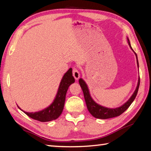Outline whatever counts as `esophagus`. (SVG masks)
I'll use <instances>...</instances> for the list:
<instances>
[{
  "label": "esophagus",
  "instance_id": "1",
  "mask_svg": "<svg viewBox=\"0 0 151 151\" xmlns=\"http://www.w3.org/2000/svg\"><path fill=\"white\" fill-rule=\"evenodd\" d=\"M73 76L76 80H78V79L80 78V72H79V71L78 70V69H76L75 68L73 69Z\"/></svg>",
  "mask_w": 151,
  "mask_h": 151
}]
</instances>
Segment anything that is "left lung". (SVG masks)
Instances as JSON below:
<instances>
[{"instance_id": "left-lung-1", "label": "left lung", "mask_w": 151, "mask_h": 151, "mask_svg": "<svg viewBox=\"0 0 151 151\" xmlns=\"http://www.w3.org/2000/svg\"><path fill=\"white\" fill-rule=\"evenodd\" d=\"M128 45H129L130 47L132 49L133 51L132 48L131 47V45H130L129 39H128ZM136 57H137V65L138 67V61L137 59V55L136 53L134 52ZM79 83H80V85L81 86V89H82L83 96H84L85 101L86 103V106H87L88 110L90 113L92 114L93 117L96 118H100V119H108V118H111L114 117H116L122 114L124 112V111L127 110L128 107L130 106V104L133 102V101L134 100L136 96L137 95L138 88H139L140 86V77L138 78V81L137 87L136 88L134 92L133 93L130 98L128 100L127 102L124 104L122 106H120V107L116 108H108L104 107L98 104L97 103H96L93 100V99L91 97L90 94V92H89L88 86L86 84V82L83 81L82 79L80 78L79 80Z\"/></svg>"}]
</instances>
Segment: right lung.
<instances>
[{
    "label": "right lung",
    "mask_w": 151,
    "mask_h": 151,
    "mask_svg": "<svg viewBox=\"0 0 151 151\" xmlns=\"http://www.w3.org/2000/svg\"><path fill=\"white\" fill-rule=\"evenodd\" d=\"M74 82H75V79L72 75V69L70 68L63 76L55 100L47 108L39 112H27L22 110L19 106L18 107L20 110L23 111L28 116L34 120L43 122L55 120L63 112L67 91L68 90L69 86Z\"/></svg>",
    "instance_id": "1"
}]
</instances>
